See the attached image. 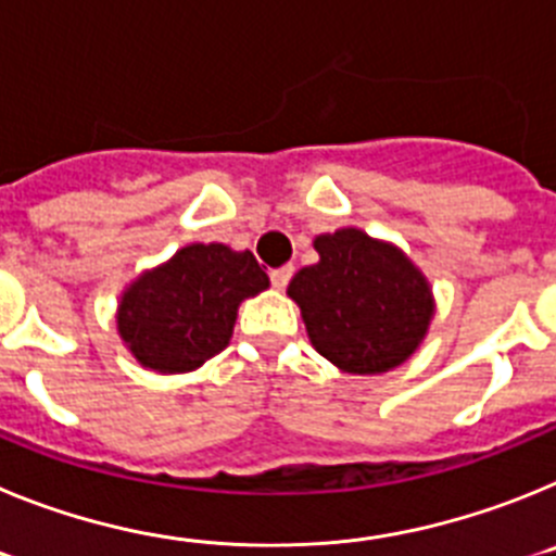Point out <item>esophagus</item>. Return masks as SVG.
Listing matches in <instances>:
<instances>
[{"instance_id":"esophagus-1","label":"esophagus","mask_w":556,"mask_h":556,"mask_svg":"<svg viewBox=\"0 0 556 556\" xmlns=\"http://www.w3.org/2000/svg\"><path fill=\"white\" fill-rule=\"evenodd\" d=\"M292 275H294V267H278V269H273V273H269V281H273V287L275 289H287V283L292 281Z\"/></svg>"}]
</instances>
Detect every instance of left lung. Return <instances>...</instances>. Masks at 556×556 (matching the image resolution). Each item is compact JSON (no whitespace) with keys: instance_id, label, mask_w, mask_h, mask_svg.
Segmentation results:
<instances>
[{"instance_id":"left-lung-1","label":"left lung","mask_w":556,"mask_h":556,"mask_svg":"<svg viewBox=\"0 0 556 556\" xmlns=\"http://www.w3.org/2000/svg\"><path fill=\"white\" fill-rule=\"evenodd\" d=\"M320 262L289 283L308 339L339 370L376 376L415 353L431 320V289L401 250L356 228L317 236Z\"/></svg>"}]
</instances>
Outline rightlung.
Masks as SVG:
<instances>
[{
  "label": "right lung",
  "instance_id": "1",
  "mask_svg": "<svg viewBox=\"0 0 556 556\" xmlns=\"http://www.w3.org/2000/svg\"><path fill=\"white\" fill-rule=\"evenodd\" d=\"M267 287V273L250 250L189 244L127 289L116 326L150 370H198L225 351L239 303Z\"/></svg>",
  "mask_w": 556,
  "mask_h": 556
}]
</instances>
